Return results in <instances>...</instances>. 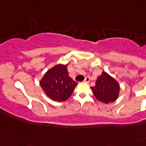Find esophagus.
I'll return each instance as SVG.
<instances>
[{"label":"esophagus","mask_w":146,"mask_h":146,"mask_svg":"<svg viewBox=\"0 0 146 146\" xmlns=\"http://www.w3.org/2000/svg\"><path fill=\"white\" fill-rule=\"evenodd\" d=\"M89 81H90V78H89V76H86V77L85 78L84 82H89Z\"/></svg>","instance_id":"1"}]
</instances>
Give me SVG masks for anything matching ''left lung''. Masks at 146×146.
Masks as SVG:
<instances>
[{"label":"left lung","instance_id":"8db88e82","mask_svg":"<svg viewBox=\"0 0 146 146\" xmlns=\"http://www.w3.org/2000/svg\"><path fill=\"white\" fill-rule=\"evenodd\" d=\"M95 97L98 101L108 104L114 102L118 97L120 86L113 77L105 72L97 79L96 86L91 87Z\"/></svg>","mask_w":146,"mask_h":146}]
</instances>
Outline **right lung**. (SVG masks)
<instances>
[{
	"mask_svg": "<svg viewBox=\"0 0 146 146\" xmlns=\"http://www.w3.org/2000/svg\"><path fill=\"white\" fill-rule=\"evenodd\" d=\"M66 67L67 65H56L40 81V86L45 94L54 101H66L77 85V82L69 76Z\"/></svg>",
	"mask_w": 146,
	"mask_h": 146,
	"instance_id": "right-lung-1",
	"label": "right lung"
}]
</instances>
